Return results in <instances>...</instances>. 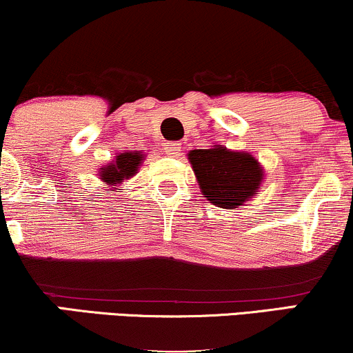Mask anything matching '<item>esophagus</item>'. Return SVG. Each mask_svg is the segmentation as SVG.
Masks as SVG:
<instances>
[{"label": "esophagus", "mask_w": 353, "mask_h": 353, "mask_svg": "<svg viewBox=\"0 0 353 353\" xmlns=\"http://www.w3.org/2000/svg\"><path fill=\"white\" fill-rule=\"evenodd\" d=\"M164 150H165V154L177 156L181 151V143H165Z\"/></svg>", "instance_id": "esophagus-1"}]
</instances>
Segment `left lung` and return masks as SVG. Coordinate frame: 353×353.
Masks as SVG:
<instances>
[{
	"label": "left lung",
	"mask_w": 353,
	"mask_h": 353,
	"mask_svg": "<svg viewBox=\"0 0 353 353\" xmlns=\"http://www.w3.org/2000/svg\"><path fill=\"white\" fill-rule=\"evenodd\" d=\"M189 163L203 197L222 209H236L261 189L263 169L250 152L223 146L192 150Z\"/></svg>",
	"instance_id": "1"
}]
</instances>
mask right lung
<instances>
[{"mask_svg":"<svg viewBox=\"0 0 353 353\" xmlns=\"http://www.w3.org/2000/svg\"><path fill=\"white\" fill-rule=\"evenodd\" d=\"M143 158L144 154H141L139 151L120 152L113 163L105 165V168H100V179L103 181L108 188L121 184V182H125L126 179L134 176L139 164L143 163ZM120 190L123 189H118L117 192H120Z\"/></svg>","mask_w":353,"mask_h":353,"instance_id":"1","label":"right lung"}]
</instances>
